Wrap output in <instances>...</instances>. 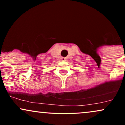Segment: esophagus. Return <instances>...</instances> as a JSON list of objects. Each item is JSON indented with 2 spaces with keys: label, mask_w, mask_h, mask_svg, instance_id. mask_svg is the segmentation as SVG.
I'll return each instance as SVG.
<instances>
[{
  "label": "esophagus",
  "mask_w": 125,
  "mask_h": 125,
  "mask_svg": "<svg viewBox=\"0 0 125 125\" xmlns=\"http://www.w3.org/2000/svg\"><path fill=\"white\" fill-rule=\"evenodd\" d=\"M61 60L62 61H66V58H64V57H62V58H61Z\"/></svg>",
  "instance_id": "obj_1"
}]
</instances>
